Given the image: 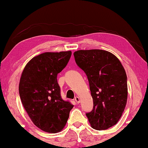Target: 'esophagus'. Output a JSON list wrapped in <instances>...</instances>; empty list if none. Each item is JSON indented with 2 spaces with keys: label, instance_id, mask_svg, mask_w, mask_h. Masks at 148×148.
Returning a JSON list of instances; mask_svg holds the SVG:
<instances>
[{
  "label": "esophagus",
  "instance_id": "34e87169",
  "mask_svg": "<svg viewBox=\"0 0 148 148\" xmlns=\"http://www.w3.org/2000/svg\"><path fill=\"white\" fill-rule=\"evenodd\" d=\"M74 100L76 101V103H80V98H79V97H78V96L75 97Z\"/></svg>",
  "mask_w": 148,
  "mask_h": 148
}]
</instances>
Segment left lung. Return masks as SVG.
Wrapping results in <instances>:
<instances>
[{"label":"left lung","instance_id":"1","mask_svg":"<svg viewBox=\"0 0 148 148\" xmlns=\"http://www.w3.org/2000/svg\"><path fill=\"white\" fill-rule=\"evenodd\" d=\"M76 64L86 74L93 99V110L86 114L94 129L107 130L116 125L127 98V76L120 61L103 50H78Z\"/></svg>","mask_w":148,"mask_h":148}]
</instances>
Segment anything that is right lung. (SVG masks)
Here are the masks:
<instances>
[{
  "label": "right lung",
  "instance_id": "add662e5",
  "mask_svg": "<svg viewBox=\"0 0 148 148\" xmlns=\"http://www.w3.org/2000/svg\"><path fill=\"white\" fill-rule=\"evenodd\" d=\"M71 51L45 52L32 58L22 73L19 94L32 122L42 130L57 133L74 107L61 98L57 75L66 66Z\"/></svg>",
  "mask_w": 148,
  "mask_h": 148
}]
</instances>
